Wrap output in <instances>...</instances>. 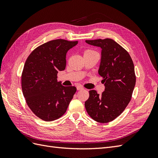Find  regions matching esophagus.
I'll use <instances>...</instances> for the list:
<instances>
[{"mask_svg":"<svg viewBox=\"0 0 158 158\" xmlns=\"http://www.w3.org/2000/svg\"><path fill=\"white\" fill-rule=\"evenodd\" d=\"M76 89H77V90H82L84 89V88L82 86H81V85H78V86L76 87Z\"/></svg>","mask_w":158,"mask_h":158,"instance_id":"34e87169","label":"esophagus"}]
</instances>
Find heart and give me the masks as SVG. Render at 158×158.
Returning a JSON list of instances; mask_svg holds the SVG:
<instances>
[{
	"instance_id": "heart-1",
	"label": "heart",
	"mask_w": 158,
	"mask_h": 158,
	"mask_svg": "<svg viewBox=\"0 0 158 158\" xmlns=\"http://www.w3.org/2000/svg\"><path fill=\"white\" fill-rule=\"evenodd\" d=\"M88 51H90V50H87V51H85V52H88Z\"/></svg>"
}]
</instances>
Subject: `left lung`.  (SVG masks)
Wrapping results in <instances>:
<instances>
[{
	"label": "left lung",
	"mask_w": 158,
	"mask_h": 158,
	"mask_svg": "<svg viewBox=\"0 0 158 158\" xmlns=\"http://www.w3.org/2000/svg\"><path fill=\"white\" fill-rule=\"evenodd\" d=\"M85 43L102 49L98 73L103 79L105 90L102 95L89 90L85 107L94 121L111 122L131 101L136 84L135 66L128 52L111 39L85 40Z\"/></svg>",
	"instance_id": "8db88e82"
}]
</instances>
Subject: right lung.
Here are the masks:
<instances>
[{
    "label": "right lung",
    "mask_w": 158,
    "mask_h": 158,
    "mask_svg": "<svg viewBox=\"0 0 158 158\" xmlns=\"http://www.w3.org/2000/svg\"><path fill=\"white\" fill-rule=\"evenodd\" d=\"M78 41L55 40L45 43L27 57L22 74V88L27 106L45 121L60 118L76 92L57 82V74L66 68L67 51Z\"/></svg>",
    "instance_id": "add662e5"
}]
</instances>
